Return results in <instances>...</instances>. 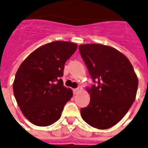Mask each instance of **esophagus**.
Instances as JSON below:
<instances>
[{
	"label": "esophagus",
	"instance_id": "esophagus-1",
	"mask_svg": "<svg viewBox=\"0 0 148 148\" xmlns=\"http://www.w3.org/2000/svg\"><path fill=\"white\" fill-rule=\"evenodd\" d=\"M79 88H74V89H73V94L76 95L78 92H79Z\"/></svg>",
	"mask_w": 148,
	"mask_h": 148
}]
</instances>
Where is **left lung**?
<instances>
[{"label":"left lung","mask_w":148,"mask_h":148,"mask_svg":"<svg viewBox=\"0 0 148 148\" xmlns=\"http://www.w3.org/2000/svg\"><path fill=\"white\" fill-rule=\"evenodd\" d=\"M93 82L88 89L90 102L80 110L84 121L98 129H108L121 121L135 100L138 79L126 56L113 47L79 46Z\"/></svg>","instance_id":"1"}]
</instances>
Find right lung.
I'll list each match as a JSON object with an SVG mask.
<instances>
[{
  "label": "right lung",
  "instance_id": "add662e5",
  "mask_svg": "<svg viewBox=\"0 0 148 148\" xmlns=\"http://www.w3.org/2000/svg\"><path fill=\"white\" fill-rule=\"evenodd\" d=\"M76 49L77 44L67 41L49 42L29 54L19 67L13 84L14 97L32 124L45 127L60 119L73 97L61 77L65 63Z\"/></svg>",
  "mask_w": 148,
  "mask_h": 148
}]
</instances>
